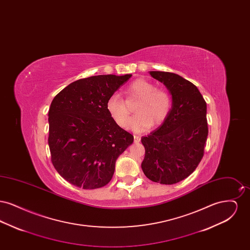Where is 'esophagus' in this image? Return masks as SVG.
Returning <instances> with one entry per match:
<instances>
[{
  "instance_id": "34e87169",
  "label": "esophagus",
  "mask_w": 250,
  "mask_h": 250,
  "mask_svg": "<svg viewBox=\"0 0 250 250\" xmlns=\"http://www.w3.org/2000/svg\"><path fill=\"white\" fill-rule=\"evenodd\" d=\"M140 141H141V137L138 136V135H135V136H134V143H139Z\"/></svg>"
}]
</instances>
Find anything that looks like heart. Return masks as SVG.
<instances>
[{
	"label": "heart",
	"instance_id": "heart-1",
	"mask_svg": "<svg viewBox=\"0 0 250 250\" xmlns=\"http://www.w3.org/2000/svg\"><path fill=\"white\" fill-rule=\"evenodd\" d=\"M127 94L129 102L139 100L135 107L138 114L129 121L128 128L143 132L150 128L153 124L155 125H161L167 118L172 100L166 91L157 89L156 85L144 79H139L129 85ZM107 110L119 126L126 127L130 113L129 107L118 94L108 97Z\"/></svg>",
	"mask_w": 250,
	"mask_h": 250
}]
</instances>
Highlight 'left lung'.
<instances>
[{
  "instance_id": "1",
  "label": "left lung",
  "mask_w": 250,
  "mask_h": 250,
  "mask_svg": "<svg viewBox=\"0 0 250 250\" xmlns=\"http://www.w3.org/2000/svg\"><path fill=\"white\" fill-rule=\"evenodd\" d=\"M171 95L170 112L162 125L142 138L143 173L151 181L173 185L200 164L208 136L207 105L199 89L174 73L150 71Z\"/></svg>"
}]
</instances>
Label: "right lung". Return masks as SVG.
Instances as JSON below:
<instances>
[{
    "instance_id": "right-lung-1",
    "label": "right lung",
    "mask_w": 250,
    "mask_h": 250,
    "mask_svg": "<svg viewBox=\"0 0 250 250\" xmlns=\"http://www.w3.org/2000/svg\"><path fill=\"white\" fill-rule=\"evenodd\" d=\"M99 75L82 79L56 95L48 110V146L60 175L83 189L106 186L117 158L133 143L107 110L110 95L131 78Z\"/></svg>"
}]
</instances>
